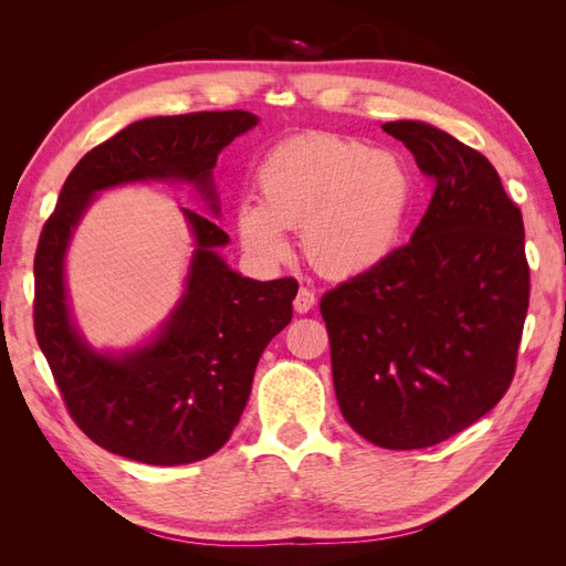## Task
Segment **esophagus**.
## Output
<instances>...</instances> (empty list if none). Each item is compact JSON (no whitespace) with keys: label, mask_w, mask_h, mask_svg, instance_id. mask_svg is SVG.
Segmentation results:
<instances>
[{"label":"esophagus","mask_w":566,"mask_h":566,"mask_svg":"<svg viewBox=\"0 0 566 566\" xmlns=\"http://www.w3.org/2000/svg\"><path fill=\"white\" fill-rule=\"evenodd\" d=\"M314 304H316L314 290H312V287H300V293H297V297H295V312L306 314V312L312 310Z\"/></svg>","instance_id":"obj_1"}]
</instances>
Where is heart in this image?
Here are the masks:
<instances>
[{"instance_id":"1","label":"heart","mask_w":566,"mask_h":566,"mask_svg":"<svg viewBox=\"0 0 566 566\" xmlns=\"http://www.w3.org/2000/svg\"><path fill=\"white\" fill-rule=\"evenodd\" d=\"M260 200L238 202L235 227L260 264L283 262L285 229L302 227L310 262L328 276L380 264L397 243L410 181L387 150L335 134H304L273 146L256 167Z\"/></svg>"}]
</instances>
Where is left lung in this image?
Returning <instances> with one entry per match:
<instances>
[{"label":"left lung","instance_id":"left-lung-1","mask_svg":"<svg viewBox=\"0 0 566 566\" xmlns=\"http://www.w3.org/2000/svg\"><path fill=\"white\" fill-rule=\"evenodd\" d=\"M434 193L410 243L321 297L342 416L375 447L427 449L503 399L528 310L524 221L482 153L382 125Z\"/></svg>","mask_w":566,"mask_h":566}]
</instances>
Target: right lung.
<instances>
[{
	"label": "right lung",
	"mask_w": 566,
	"mask_h": 566,
	"mask_svg": "<svg viewBox=\"0 0 566 566\" xmlns=\"http://www.w3.org/2000/svg\"><path fill=\"white\" fill-rule=\"evenodd\" d=\"M260 119L205 111L132 123L67 175L35 252V335L67 413L101 449L146 465H186L229 441L264 347L293 318L295 279L252 281L217 248L229 235L193 210L196 235L184 297L146 347L98 354L77 333L65 295V250L94 193L117 184L181 179L217 214L212 167L221 148Z\"/></svg>",
	"instance_id": "add662e5"
}]
</instances>
